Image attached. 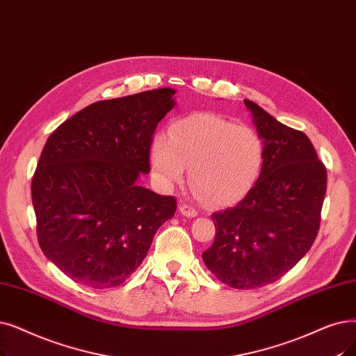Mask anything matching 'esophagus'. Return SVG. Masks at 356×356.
<instances>
[{"mask_svg":"<svg viewBox=\"0 0 356 356\" xmlns=\"http://www.w3.org/2000/svg\"><path fill=\"white\" fill-rule=\"evenodd\" d=\"M179 211H180L181 215L189 216V218H195V216L197 215V211H196L193 207L186 205V204H181V205L179 207Z\"/></svg>","mask_w":356,"mask_h":356,"instance_id":"esophagus-1","label":"esophagus"}]
</instances>
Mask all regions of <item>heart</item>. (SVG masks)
<instances>
[{
	"mask_svg": "<svg viewBox=\"0 0 356 356\" xmlns=\"http://www.w3.org/2000/svg\"><path fill=\"white\" fill-rule=\"evenodd\" d=\"M265 145L250 127L212 113H193L175 122L167 136L151 145V164L164 188L180 183L189 167V184L209 205L241 199L257 181Z\"/></svg>",
	"mask_w": 356,
	"mask_h": 356,
	"instance_id": "1",
	"label": "heart"
}]
</instances>
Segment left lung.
<instances>
[{
  "label": "left lung",
  "instance_id": "obj_1",
  "mask_svg": "<svg viewBox=\"0 0 356 356\" xmlns=\"http://www.w3.org/2000/svg\"><path fill=\"white\" fill-rule=\"evenodd\" d=\"M244 104L265 145L264 168L236 207L212 213L215 240L202 259L222 284L254 289L280 280L310 250L327 173L305 134L252 100Z\"/></svg>",
  "mask_w": 356,
  "mask_h": 356
}]
</instances>
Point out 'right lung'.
<instances>
[{
	"label": "right lung",
	"mask_w": 356,
	"mask_h": 356,
	"mask_svg": "<svg viewBox=\"0 0 356 356\" xmlns=\"http://www.w3.org/2000/svg\"><path fill=\"white\" fill-rule=\"evenodd\" d=\"M175 95L165 87L96 102L46 141L32 180L38 240L72 281L96 289L123 284L175 216L173 196L138 184Z\"/></svg>",
	"instance_id": "1"
}]
</instances>
